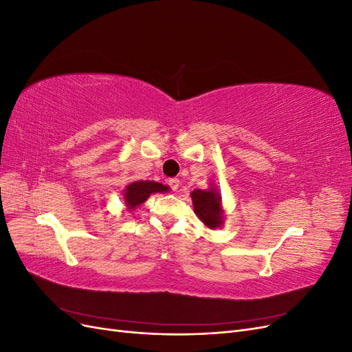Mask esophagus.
I'll return each mask as SVG.
<instances>
[{
  "instance_id": "34e87169",
  "label": "esophagus",
  "mask_w": 352,
  "mask_h": 352,
  "mask_svg": "<svg viewBox=\"0 0 352 352\" xmlns=\"http://www.w3.org/2000/svg\"><path fill=\"white\" fill-rule=\"evenodd\" d=\"M168 186L172 188L173 190H177L179 189V179H176V177L168 179Z\"/></svg>"
}]
</instances>
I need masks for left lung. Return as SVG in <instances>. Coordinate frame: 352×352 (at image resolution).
<instances>
[{
    "instance_id": "1",
    "label": "left lung",
    "mask_w": 352,
    "mask_h": 352,
    "mask_svg": "<svg viewBox=\"0 0 352 352\" xmlns=\"http://www.w3.org/2000/svg\"><path fill=\"white\" fill-rule=\"evenodd\" d=\"M194 211L197 217L210 229H216L223 225V207L221 195L219 190L211 186L210 189H195L190 192Z\"/></svg>"
}]
</instances>
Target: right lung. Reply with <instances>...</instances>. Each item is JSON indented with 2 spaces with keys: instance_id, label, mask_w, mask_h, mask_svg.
I'll return each instance as SVG.
<instances>
[{
  "instance_id": "obj_1",
  "label": "right lung",
  "mask_w": 352,
  "mask_h": 352,
  "mask_svg": "<svg viewBox=\"0 0 352 352\" xmlns=\"http://www.w3.org/2000/svg\"><path fill=\"white\" fill-rule=\"evenodd\" d=\"M157 192H168V186L153 182V180H136L133 184H129L124 189V202L129 210H135L138 206L150 198L151 194Z\"/></svg>"
}]
</instances>
